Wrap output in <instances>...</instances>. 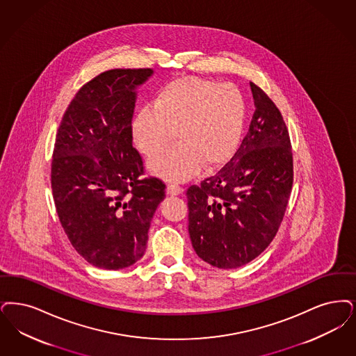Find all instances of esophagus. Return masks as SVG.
I'll return each mask as SVG.
<instances>
[{"mask_svg":"<svg viewBox=\"0 0 356 356\" xmlns=\"http://www.w3.org/2000/svg\"><path fill=\"white\" fill-rule=\"evenodd\" d=\"M167 193L172 195V196L181 195L183 193V188L177 184H168V186H167Z\"/></svg>","mask_w":356,"mask_h":356,"instance_id":"1","label":"esophagus"}]
</instances>
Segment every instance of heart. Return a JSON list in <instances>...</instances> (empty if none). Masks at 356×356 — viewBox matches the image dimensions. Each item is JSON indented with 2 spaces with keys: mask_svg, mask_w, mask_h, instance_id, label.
I'll return each instance as SVG.
<instances>
[{
  "mask_svg": "<svg viewBox=\"0 0 356 356\" xmlns=\"http://www.w3.org/2000/svg\"><path fill=\"white\" fill-rule=\"evenodd\" d=\"M246 103L233 85L199 76H181L161 86L154 106H144L132 120V140L143 155L161 152L149 171L165 180L181 181L202 167L213 170L233 157L241 143Z\"/></svg>",
  "mask_w": 356,
  "mask_h": 356,
  "instance_id": "obj_1",
  "label": "heart"
}]
</instances>
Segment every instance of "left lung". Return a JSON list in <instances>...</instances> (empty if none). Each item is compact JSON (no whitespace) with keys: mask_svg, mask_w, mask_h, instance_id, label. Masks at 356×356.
Instances as JSON below:
<instances>
[{"mask_svg":"<svg viewBox=\"0 0 356 356\" xmlns=\"http://www.w3.org/2000/svg\"><path fill=\"white\" fill-rule=\"evenodd\" d=\"M256 111L240 148L220 171L186 191L196 254L220 269L259 256L284 220L293 186V152L284 118L250 82Z\"/></svg>","mask_w":356,"mask_h":356,"instance_id":"left-lung-1","label":"left lung"}]
</instances>
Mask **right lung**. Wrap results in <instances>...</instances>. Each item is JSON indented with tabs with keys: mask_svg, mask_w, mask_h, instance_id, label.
Here are the masks:
<instances>
[{
	"mask_svg": "<svg viewBox=\"0 0 356 356\" xmlns=\"http://www.w3.org/2000/svg\"><path fill=\"white\" fill-rule=\"evenodd\" d=\"M152 69L102 72L75 94L58 128L51 189L74 249L95 268L119 270L142 258L165 185L142 179L132 147L136 88Z\"/></svg>",
	"mask_w": 356,
	"mask_h": 356,
	"instance_id": "obj_1",
	"label": "right lung"
}]
</instances>
